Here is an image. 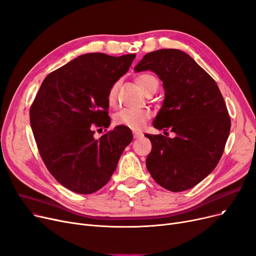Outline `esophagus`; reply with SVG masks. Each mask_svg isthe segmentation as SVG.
<instances>
[{
	"mask_svg": "<svg viewBox=\"0 0 256 256\" xmlns=\"http://www.w3.org/2000/svg\"><path fill=\"white\" fill-rule=\"evenodd\" d=\"M132 135H134L135 139H140V138L143 137V134L140 132H132Z\"/></svg>",
	"mask_w": 256,
	"mask_h": 256,
	"instance_id": "34e87169",
	"label": "esophagus"
}]
</instances>
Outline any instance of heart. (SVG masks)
Returning <instances> with one entry per match:
<instances>
[{"instance_id": "b5f03b06", "label": "heart", "mask_w": 256, "mask_h": 256, "mask_svg": "<svg viewBox=\"0 0 256 256\" xmlns=\"http://www.w3.org/2000/svg\"><path fill=\"white\" fill-rule=\"evenodd\" d=\"M136 82L141 90L148 95L154 90H157L159 86L158 78L150 73H142L136 76ZM119 84L115 82L110 88L108 92V104L110 106L117 104V93ZM150 118V113L146 110H134L124 108L119 110L114 116V124L119 126H126L134 130H140L146 126V121Z\"/></svg>"}]
</instances>
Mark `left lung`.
<instances>
[{
    "instance_id": "obj_1",
    "label": "left lung",
    "mask_w": 256,
    "mask_h": 256,
    "mask_svg": "<svg viewBox=\"0 0 256 256\" xmlns=\"http://www.w3.org/2000/svg\"><path fill=\"white\" fill-rule=\"evenodd\" d=\"M134 70L152 71L162 80L165 97L152 124L176 134L146 135L152 142L148 170L165 190H190L216 168L223 154L231 126L224 98L212 77L181 50L148 53Z\"/></svg>"
}]
</instances>
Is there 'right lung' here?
<instances>
[{"instance_id": "right-lung-1", "label": "right lung", "mask_w": 256, "mask_h": 256, "mask_svg": "<svg viewBox=\"0 0 256 256\" xmlns=\"http://www.w3.org/2000/svg\"><path fill=\"white\" fill-rule=\"evenodd\" d=\"M135 58L84 54L51 72L40 88L30 108L31 128L48 170L71 192L88 194L104 187L132 140L126 126L99 139L94 128H108V92Z\"/></svg>"}]
</instances>
